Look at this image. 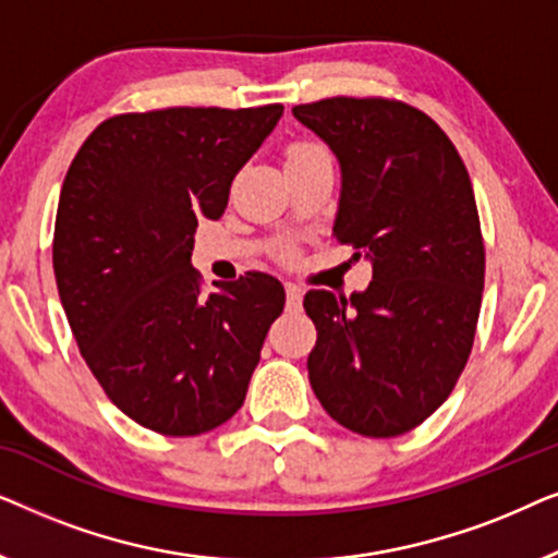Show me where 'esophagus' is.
<instances>
[{"mask_svg": "<svg viewBox=\"0 0 558 558\" xmlns=\"http://www.w3.org/2000/svg\"><path fill=\"white\" fill-rule=\"evenodd\" d=\"M287 310H300L302 307V289L296 284H287Z\"/></svg>", "mask_w": 558, "mask_h": 558, "instance_id": "1", "label": "esophagus"}]
</instances>
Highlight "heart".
Returning <instances> with one entry per match:
<instances>
[{
  "instance_id": "obj_1",
  "label": "heart",
  "mask_w": 558,
  "mask_h": 558,
  "mask_svg": "<svg viewBox=\"0 0 558 558\" xmlns=\"http://www.w3.org/2000/svg\"><path fill=\"white\" fill-rule=\"evenodd\" d=\"M319 151H325L319 144H312V142H302V144H294L292 149H289V159L294 157H307V155H319Z\"/></svg>"
}]
</instances>
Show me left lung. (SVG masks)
Segmentation results:
<instances>
[{
    "label": "left lung",
    "mask_w": 558,
    "mask_h": 558,
    "mask_svg": "<svg viewBox=\"0 0 558 558\" xmlns=\"http://www.w3.org/2000/svg\"><path fill=\"white\" fill-rule=\"evenodd\" d=\"M292 113L338 157L332 235L373 266L363 292L304 296L310 386L345 429L399 437L447 401L475 340L485 246L470 174L414 106L338 96Z\"/></svg>",
    "instance_id": "1"
}]
</instances>
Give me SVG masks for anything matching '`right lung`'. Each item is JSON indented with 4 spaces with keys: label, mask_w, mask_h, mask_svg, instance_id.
I'll list each match as a JSON object with an SVG mask.
<instances>
[{
    "label": "right lung",
    "mask_w": 558,
    "mask_h": 558,
    "mask_svg": "<svg viewBox=\"0 0 558 558\" xmlns=\"http://www.w3.org/2000/svg\"><path fill=\"white\" fill-rule=\"evenodd\" d=\"M281 113H121L94 129L65 174L52 269L68 325L106 396L151 432L195 437L226 424L284 310L269 274L203 294L190 264L197 220L223 216L233 178Z\"/></svg>",
    "instance_id": "add662e5"
}]
</instances>
